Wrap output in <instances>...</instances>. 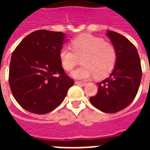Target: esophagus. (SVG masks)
<instances>
[{
    "label": "esophagus",
    "mask_w": 150,
    "mask_h": 150,
    "mask_svg": "<svg viewBox=\"0 0 150 150\" xmlns=\"http://www.w3.org/2000/svg\"><path fill=\"white\" fill-rule=\"evenodd\" d=\"M75 83L76 85H79V86H81V87H83V86H85V83H81V82H79V81H75Z\"/></svg>",
    "instance_id": "esophagus-1"
}]
</instances>
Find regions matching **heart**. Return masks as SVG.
<instances>
[{
    "instance_id": "heart-1",
    "label": "heart",
    "mask_w": 150,
    "mask_h": 150,
    "mask_svg": "<svg viewBox=\"0 0 150 150\" xmlns=\"http://www.w3.org/2000/svg\"><path fill=\"white\" fill-rule=\"evenodd\" d=\"M71 47H62L59 58L62 68L71 71L78 58H81L83 66L71 72L75 79L86 80L96 76L103 79L112 71L117 59L115 46L104 38L91 34H81L71 42Z\"/></svg>"
}]
</instances>
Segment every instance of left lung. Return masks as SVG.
<instances>
[{
  "label": "left lung",
  "instance_id": "obj_1",
  "mask_svg": "<svg viewBox=\"0 0 150 150\" xmlns=\"http://www.w3.org/2000/svg\"><path fill=\"white\" fill-rule=\"evenodd\" d=\"M106 35L115 46L117 59L108 78L98 83V92L91 104L104 112L114 113L128 107L137 94L142 80V67L135 46L125 36L112 30Z\"/></svg>",
  "mask_w": 150,
  "mask_h": 150
}]
</instances>
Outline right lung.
<instances>
[{"label":"right lung","mask_w":150,"mask_h":150,"mask_svg":"<svg viewBox=\"0 0 150 150\" xmlns=\"http://www.w3.org/2000/svg\"><path fill=\"white\" fill-rule=\"evenodd\" d=\"M66 38L62 32L39 30L25 37L13 53L8 83L15 100L28 112H51L74 84L59 58Z\"/></svg>","instance_id":"right-lung-1"}]
</instances>
